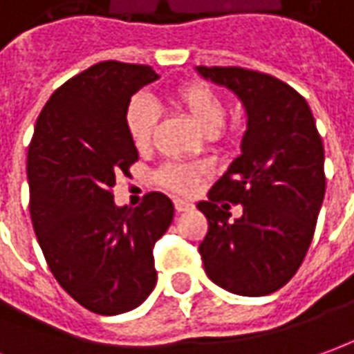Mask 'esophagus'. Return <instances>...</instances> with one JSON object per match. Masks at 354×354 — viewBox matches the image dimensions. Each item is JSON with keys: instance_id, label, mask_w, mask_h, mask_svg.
<instances>
[{"instance_id": "esophagus-1", "label": "esophagus", "mask_w": 354, "mask_h": 354, "mask_svg": "<svg viewBox=\"0 0 354 354\" xmlns=\"http://www.w3.org/2000/svg\"><path fill=\"white\" fill-rule=\"evenodd\" d=\"M174 209H176L178 213H184V211L194 209V205L189 201H184V199H174Z\"/></svg>"}]
</instances>
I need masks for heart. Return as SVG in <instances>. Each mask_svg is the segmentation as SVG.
Listing matches in <instances>:
<instances>
[{
	"label": "heart",
	"instance_id": "1",
	"mask_svg": "<svg viewBox=\"0 0 354 354\" xmlns=\"http://www.w3.org/2000/svg\"><path fill=\"white\" fill-rule=\"evenodd\" d=\"M172 100L194 120L203 133L218 137L221 127L227 120V102L215 88L201 81L184 83L174 91ZM127 137L137 151H145L153 143V133L157 126V108L145 96H136L126 108L124 114ZM203 170L192 165L168 162L157 172V182L167 189L178 194H189L199 184Z\"/></svg>",
	"mask_w": 354,
	"mask_h": 354
}]
</instances>
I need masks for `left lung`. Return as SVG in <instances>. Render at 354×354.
I'll return each mask as SVG.
<instances>
[{
    "instance_id": "1",
    "label": "left lung",
    "mask_w": 354,
    "mask_h": 354,
    "mask_svg": "<svg viewBox=\"0 0 354 354\" xmlns=\"http://www.w3.org/2000/svg\"><path fill=\"white\" fill-rule=\"evenodd\" d=\"M197 71L236 93L248 114L242 155L197 203L209 223L203 268L228 292L271 295L300 268L326 194L316 120L304 96L277 77L234 66ZM230 205H243L236 221L227 218Z\"/></svg>"
}]
</instances>
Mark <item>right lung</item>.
I'll return each instance as SVG.
<instances>
[{
  "label": "right lung",
  "instance_id": "add662e5",
  "mask_svg": "<svg viewBox=\"0 0 354 354\" xmlns=\"http://www.w3.org/2000/svg\"><path fill=\"white\" fill-rule=\"evenodd\" d=\"M153 67L100 62L54 91L36 120L26 174L30 218L46 263L83 308L116 316L157 285L153 248L174 205L151 192L136 209L116 207L112 187L139 155L124 114Z\"/></svg>",
  "mask_w": 354,
  "mask_h": 354
}]
</instances>
